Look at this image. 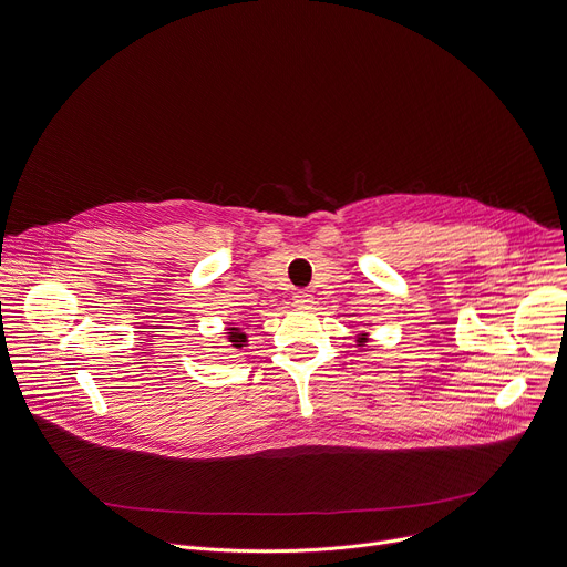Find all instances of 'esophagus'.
I'll use <instances>...</instances> for the list:
<instances>
[{
    "label": "esophagus",
    "instance_id": "34e87169",
    "mask_svg": "<svg viewBox=\"0 0 567 567\" xmlns=\"http://www.w3.org/2000/svg\"><path fill=\"white\" fill-rule=\"evenodd\" d=\"M292 303H295L297 308H310V306H312V295H310L308 290H297V292L292 295Z\"/></svg>",
    "mask_w": 567,
    "mask_h": 567
}]
</instances>
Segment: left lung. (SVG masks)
Returning a JSON list of instances; mask_svg holds the SVG:
<instances>
[{
    "label": "left lung",
    "mask_w": 567,
    "mask_h": 567,
    "mask_svg": "<svg viewBox=\"0 0 567 567\" xmlns=\"http://www.w3.org/2000/svg\"><path fill=\"white\" fill-rule=\"evenodd\" d=\"M367 342H369V333H358V336H355V344H358V347H364Z\"/></svg>",
    "instance_id": "obj_1"
}]
</instances>
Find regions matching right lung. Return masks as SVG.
<instances>
[{"label":"right lung","mask_w":567,"mask_h":567,"mask_svg":"<svg viewBox=\"0 0 567 567\" xmlns=\"http://www.w3.org/2000/svg\"><path fill=\"white\" fill-rule=\"evenodd\" d=\"M225 338H227V342H229V347L234 349V351H240L243 347H247V333L240 329V327H234V324H229L227 329H225Z\"/></svg>","instance_id":"obj_1"}]
</instances>
